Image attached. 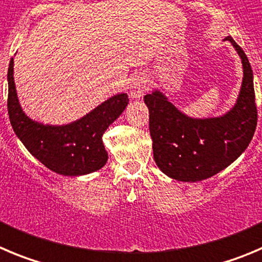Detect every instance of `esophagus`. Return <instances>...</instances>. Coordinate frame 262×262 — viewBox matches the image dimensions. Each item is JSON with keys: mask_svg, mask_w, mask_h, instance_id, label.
<instances>
[{"mask_svg": "<svg viewBox=\"0 0 262 262\" xmlns=\"http://www.w3.org/2000/svg\"><path fill=\"white\" fill-rule=\"evenodd\" d=\"M146 90V80L142 76H134L129 85V93L133 98H141Z\"/></svg>", "mask_w": 262, "mask_h": 262, "instance_id": "1", "label": "esophagus"}]
</instances>
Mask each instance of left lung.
Returning a JSON list of instances; mask_svg holds the SVG:
<instances>
[{
	"label": "left lung",
	"instance_id": "left-lung-1",
	"mask_svg": "<svg viewBox=\"0 0 262 262\" xmlns=\"http://www.w3.org/2000/svg\"><path fill=\"white\" fill-rule=\"evenodd\" d=\"M242 59L243 80L233 108L216 117L194 119L177 108L160 90L143 97L150 114L154 160L173 180H207L235 161L251 143L256 125L253 72L241 46L227 36Z\"/></svg>",
	"mask_w": 262,
	"mask_h": 262
}]
</instances>
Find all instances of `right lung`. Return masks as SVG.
Segmentation results:
<instances>
[{"label": "right lung", "instance_id": "add662e5", "mask_svg": "<svg viewBox=\"0 0 262 262\" xmlns=\"http://www.w3.org/2000/svg\"><path fill=\"white\" fill-rule=\"evenodd\" d=\"M7 111L16 137L46 168L63 176L89 174L108 159L102 136L128 106V94L108 98L81 119L64 125H49L29 119L21 110L14 82V58L7 71Z\"/></svg>", "mask_w": 262, "mask_h": 262}]
</instances>
